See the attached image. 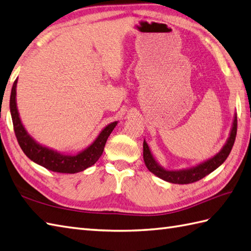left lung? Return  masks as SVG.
<instances>
[{
  "label": "left lung",
  "mask_w": 251,
  "mask_h": 251,
  "mask_svg": "<svg viewBox=\"0 0 251 251\" xmlns=\"http://www.w3.org/2000/svg\"><path fill=\"white\" fill-rule=\"evenodd\" d=\"M236 130H237V116L235 113L234 119H233L229 138L219 152L216 155L211 157V158L200 162V164L190 168L182 169V170H167V169L160 166L158 164V161L155 159L152 152H151L149 144L144 140L143 141L144 164L151 172L155 174L156 176H158L159 178L166 180V182L173 183V184H190V183L197 182V180L205 177L207 174L213 172L214 170H216V169L219 166L223 165L225 160L228 158V156L233 148V144H234V141H235Z\"/></svg>",
  "instance_id": "1"
}]
</instances>
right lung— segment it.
<instances>
[{
	"mask_svg": "<svg viewBox=\"0 0 251 251\" xmlns=\"http://www.w3.org/2000/svg\"><path fill=\"white\" fill-rule=\"evenodd\" d=\"M17 82H18V78L15 80L11 87L9 108L15 135L23 153L35 164L48 169L50 171L59 173H78L94 165L101 156L110 133L112 132L119 122L115 121L107 125L99 132L92 144L77 154L72 155L57 152L56 150L47 148L38 143L23 126L18 108H17Z\"/></svg>",
	"mask_w": 251,
	"mask_h": 251,
	"instance_id": "1",
	"label": "right lung"
}]
</instances>
